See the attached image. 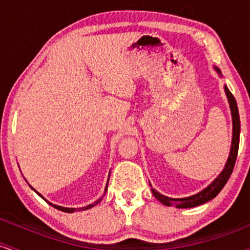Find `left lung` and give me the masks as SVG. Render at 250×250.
<instances>
[{
	"mask_svg": "<svg viewBox=\"0 0 250 250\" xmlns=\"http://www.w3.org/2000/svg\"><path fill=\"white\" fill-rule=\"evenodd\" d=\"M216 71L218 72V74L221 75V71L215 67ZM224 91H226L227 98H228L229 105H230L231 110V116H232V142H231V148H230V155H229L228 161H227L226 167L222 172L220 173L217 178L212 182L208 188L203 190V191L198 192L197 195L190 196V197L186 198H170L167 196L161 195L158 191H156L155 189L152 190L153 195L159 202H162L164 206L167 207H176V208H193V207L201 206V204L207 203V202L212 200V198L217 196V193L223 189V187L226 186V183L228 182L229 177H230L232 170H234L235 162L237 158V152H238V144H240V116H238V108L236 100H235L234 95L231 94V92L229 91V88L227 86H224Z\"/></svg>",
	"mask_w": 250,
	"mask_h": 250,
	"instance_id": "1",
	"label": "left lung"
}]
</instances>
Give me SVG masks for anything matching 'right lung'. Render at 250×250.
Here are the masks:
<instances>
[{"instance_id": "right-lung-1", "label": "right lung", "mask_w": 250, "mask_h": 250, "mask_svg": "<svg viewBox=\"0 0 250 250\" xmlns=\"http://www.w3.org/2000/svg\"><path fill=\"white\" fill-rule=\"evenodd\" d=\"M108 178H110V177H108ZM106 190H107V186H106ZM40 196H41V195H40ZM100 201H102V198H99V200L95 201L94 203L89 204V206H87V207H83V208H80V209H75V208H64V207H60V206H55V204H52V203H50V202H48V203H49L50 206H52V207H54V208H57V209H59V210H61V211H64V212H74V211H77V210H87V209H91L92 207L97 206V204L99 203Z\"/></svg>"}]
</instances>
